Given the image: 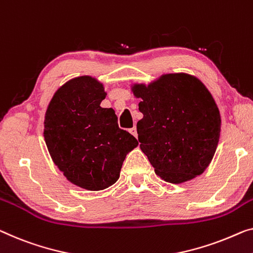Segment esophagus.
<instances>
[{
	"label": "esophagus",
	"instance_id": "esophagus-1",
	"mask_svg": "<svg viewBox=\"0 0 253 253\" xmlns=\"http://www.w3.org/2000/svg\"><path fill=\"white\" fill-rule=\"evenodd\" d=\"M129 133L131 135H134L135 137H137V129H136V127H131L130 129H129Z\"/></svg>",
	"mask_w": 253,
	"mask_h": 253
}]
</instances>
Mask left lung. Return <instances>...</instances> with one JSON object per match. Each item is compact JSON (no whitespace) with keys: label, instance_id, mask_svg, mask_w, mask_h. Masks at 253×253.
I'll return each mask as SVG.
<instances>
[{"label":"left lung","instance_id":"obj_1","mask_svg":"<svg viewBox=\"0 0 253 253\" xmlns=\"http://www.w3.org/2000/svg\"><path fill=\"white\" fill-rule=\"evenodd\" d=\"M134 94L142 99L139 146L156 174L172 184L202 174L220 134L219 110L206 86L190 75L170 74L149 86L135 85Z\"/></svg>","mask_w":253,"mask_h":253}]
</instances>
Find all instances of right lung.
I'll return each instance as SVG.
<instances>
[{
	"mask_svg": "<svg viewBox=\"0 0 253 253\" xmlns=\"http://www.w3.org/2000/svg\"><path fill=\"white\" fill-rule=\"evenodd\" d=\"M102 84L83 76L56 90L46 110L44 138L54 164L68 180L89 191L119 178L126 154L137 139L118 126L114 109L101 108Z\"/></svg>",
	"mask_w": 253,
	"mask_h": 253,
	"instance_id": "right-lung-1",
	"label": "right lung"
}]
</instances>
